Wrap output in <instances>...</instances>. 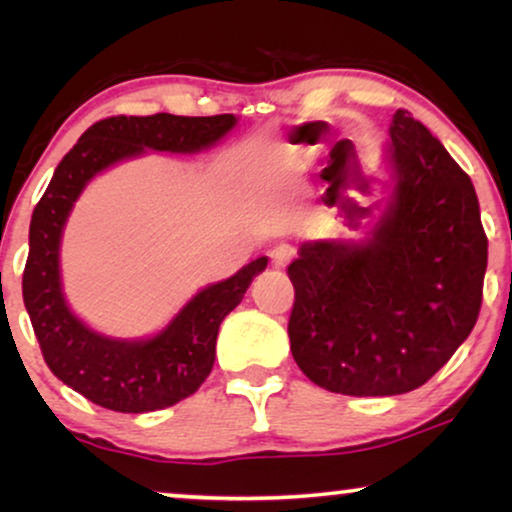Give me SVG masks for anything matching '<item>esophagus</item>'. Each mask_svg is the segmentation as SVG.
I'll return each instance as SVG.
<instances>
[{"label": "esophagus", "mask_w": 512, "mask_h": 512, "mask_svg": "<svg viewBox=\"0 0 512 512\" xmlns=\"http://www.w3.org/2000/svg\"><path fill=\"white\" fill-rule=\"evenodd\" d=\"M293 256H296V249L291 247V244H275V247L270 249V261L275 268H286L293 261Z\"/></svg>", "instance_id": "obj_1"}]
</instances>
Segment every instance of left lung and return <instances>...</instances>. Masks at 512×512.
Segmentation results:
<instances>
[{"instance_id":"1","label":"left lung","mask_w":512,"mask_h":512,"mask_svg":"<svg viewBox=\"0 0 512 512\" xmlns=\"http://www.w3.org/2000/svg\"><path fill=\"white\" fill-rule=\"evenodd\" d=\"M394 193L363 242H307L289 265L298 368L345 396L422 387L473 331L487 235L473 181L429 128L398 109Z\"/></svg>"}]
</instances>
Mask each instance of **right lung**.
Returning <instances> with one entry per match:
<instances>
[{"instance_id":"add662e5","label":"right lung","mask_w":512,"mask_h":512,"mask_svg":"<svg viewBox=\"0 0 512 512\" xmlns=\"http://www.w3.org/2000/svg\"><path fill=\"white\" fill-rule=\"evenodd\" d=\"M219 116H111L90 125L55 167L30 221V254L23 300L51 373L114 412H153L184 401L212 373L221 321L240 305L261 256L233 277L195 293L167 328L146 340H116L95 333L67 307L60 284V237L76 198L97 172L149 151L195 153L235 128Z\"/></svg>"}]
</instances>
